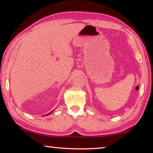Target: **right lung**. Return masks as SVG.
I'll list each match as a JSON object with an SVG mask.
<instances>
[{"label": "right lung", "instance_id": "1", "mask_svg": "<svg viewBox=\"0 0 153 153\" xmlns=\"http://www.w3.org/2000/svg\"><path fill=\"white\" fill-rule=\"evenodd\" d=\"M53 111H52V112H53ZM52 112H51V113H52ZM50 113H48V114H50ZM48 114H47V115H48Z\"/></svg>", "mask_w": 153, "mask_h": 153}]
</instances>
